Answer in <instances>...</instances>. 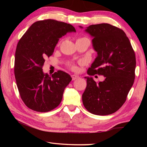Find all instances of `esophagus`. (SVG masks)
<instances>
[{
	"label": "esophagus",
	"mask_w": 147,
	"mask_h": 147,
	"mask_svg": "<svg viewBox=\"0 0 147 147\" xmlns=\"http://www.w3.org/2000/svg\"><path fill=\"white\" fill-rule=\"evenodd\" d=\"M72 77V80H77L78 78H79V76L76 75V74H73V75H71Z\"/></svg>",
	"instance_id": "obj_1"
}]
</instances>
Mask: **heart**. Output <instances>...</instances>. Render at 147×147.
<instances>
[{"instance_id":"heart-1","label":"heart","mask_w":147,"mask_h":147,"mask_svg":"<svg viewBox=\"0 0 147 147\" xmlns=\"http://www.w3.org/2000/svg\"><path fill=\"white\" fill-rule=\"evenodd\" d=\"M69 67H70V69H72V70H76V67L72 63L69 64Z\"/></svg>"}]
</instances>
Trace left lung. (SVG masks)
I'll return each mask as SVG.
<instances>
[{"label": "left lung", "instance_id": "1", "mask_svg": "<svg viewBox=\"0 0 147 147\" xmlns=\"http://www.w3.org/2000/svg\"><path fill=\"white\" fill-rule=\"evenodd\" d=\"M85 31L93 38L92 44L97 53L88 74L103 75L105 80L96 83L92 77H85L87 86L82 94L83 104L94 115H110L125 102L133 86L135 53L126 34L117 27L107 23L92 24Z\"/></svg>", "mask_w": 147, "mask_h": 147}]
</instances>
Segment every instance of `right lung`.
Returning <instances> with one entry per match:
<instances>
[{
  "label": "right lung",
  "mask_w": 147,
  "mask_h": 147,
  "mask_svg": "<svg viewBox=\"0 0 147 147\" xmlns=\"http://www.w3.org/2000/svg\"><path fill=\"white\" fill-rule=\"evenodd\" d=\"M76 32L73 26L53 19L32 24L17 43L14 73L20 96L32 110L47 112L56 108L62 100L65 88L71 81L62 71L51 76L43 72L45 61L53 55L59 39Z\"/></svg>",
  "instance_id": "1"
}]
</instances>
